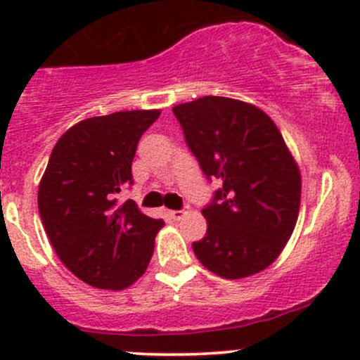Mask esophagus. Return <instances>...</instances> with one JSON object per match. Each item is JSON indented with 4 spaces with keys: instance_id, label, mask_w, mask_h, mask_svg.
Returning a JSON list of instances; mask_svg holds the SVG:
<instances>
[{
    "instance_id": "esophagus-1",
    "label": "esophagus",
    "mask_w": 360,
    "mask_h": 360,
    "mask_svg": "<svg viewBox=\"0 0 360 360\" xmlns=\"http://www.w3.org/2000/svg\"><path fill=\"white\" fill-rule=\"evenodd\" d=\"M170 217H172L174 221H179V219H183V216L186 212H184V210H170Z\"/></svg>"
}]
</instances>
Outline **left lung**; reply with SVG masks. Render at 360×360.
Returning a JSON list of instances; mask_svg holds the SVG:
<instances>
[{
	"label": "left lung",
	"mask_w": 360,
	"mask_h": 360,
	"mask_svg": "<svg viewBox=\"0 0 360 360\" xmlns=\"http://www.w3.org/2000/svg\"><path fill=\"white\" fill-rule=\"evenodd\" d=\"M184 141L219 190L202 209L198 261L223 278L270 266L296 226L301 176L270 116L252 104L205 96L172 108Z\"/></svg>",
	"instance_id": "8db88e82"
}]
</instances>
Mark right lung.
Listing matches in <instances>:
<instances>
[{
  "mask_svg": "<svg viewBox=\"0 0 360 360\" xmlns=\"http://www.w3.org/2000/svg\"><path fill=\"white\" fill-rule=\"evenodd\" d=\"M158 110L94 116L68 130L50 155L38 209L50 244L85 284L120 291L146 271L163 219L118 193L134 183L132 160Z\"/></svg>",
  "mask_w": 360,
  "mask_h": 360,
  "instance_id": "right-lung-1",
  "label": "right lung"
}]
</instances>
